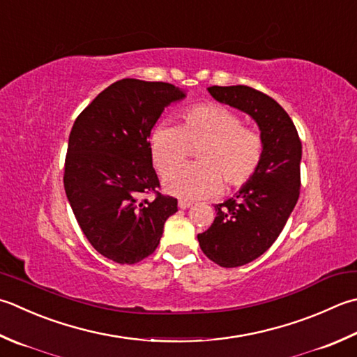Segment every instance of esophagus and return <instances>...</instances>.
<instances>
[{
    "label": "esophagus",
    "instance_id": "1",
    "mask_svg": "<svg viewBox=\"0 0 357 357\" xmlns=\"http://www.w3.org/2000/svg\"><path fill=\"white\" fill-rule=\"evenodd\" d=\"M178 206H179V208H188V207L192 206V202H190V201H187V199H179Z\"/></svg>",
    "mask_w": 357,
    "mask_h": 357
}]
</instances>
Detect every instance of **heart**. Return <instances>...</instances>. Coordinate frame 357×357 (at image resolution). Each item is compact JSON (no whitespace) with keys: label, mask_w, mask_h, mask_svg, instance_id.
<instances>
[{"label":"heart","mask_w":357,"mask_h":357,"mask_svg":"<svg viewBox=\"0 0 357 357\" xmlns=\"http://www.w3.org/2000/svg\"><path fill=\"white\" fill-rule=\"evenodd\" d=\"M150 155L166 174L198 148L197 165L165 176V190L197 199L226 188H238L255 176L264 158L261 132L246 127L240 114L218 103H198L181 113L179 125L160 123L151 130Z\"/></svg>","instance_id":"obj_1"}]
</instances>
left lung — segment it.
<instances>
[{
	"instance_id": "1",
	"label": "left lung",
	"mask_w": 357,
	"mask_h": 357,
	"mask_svg": "<svg viewBox=\"0 0 357 357\" xmlns=\"http://www.w3.org/2000/svg\"><path fill=\"white\" fill-rule=\"evenodd\" d=\"M213 99L255 119L264 139V158L255 176L235 198L215 206L216 216L199 246L222 268L250 263L282 234L300 195L302 142L288 113L272 97L250 86H211Z\"/></svg>"
}]
</instances>
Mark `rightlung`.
I'll use <instances>...</instances> for the list:
<instances>
[{"label":"right lung","instance_id":"obj_1","mask_svg":"<svg viewBox=\"0 0 357 357\" xmlns=\"http://www.w3.org/2000/svg\"><path fill=\"white\" fill-rule=\"evenodd\" d=\"M183 97L170 83L122 79L73 125L66 197L88 241L116 263L135 264L155 252L164 222L178 211V199L160 193L149 137L167 105Z\"/></svg>","mask_w":357,"mask_h":357}]
</instances>
